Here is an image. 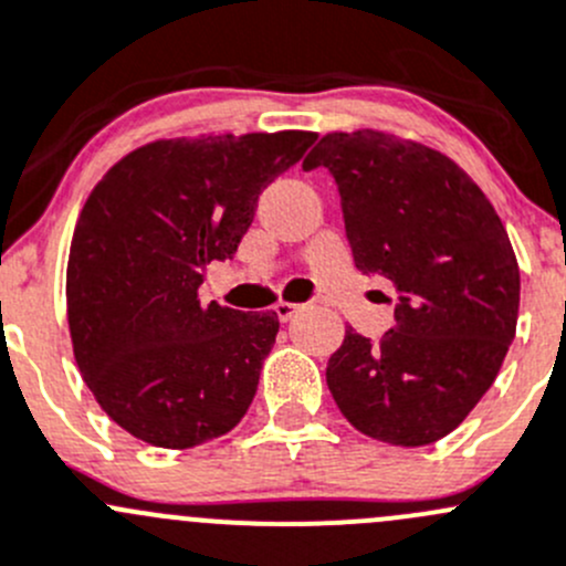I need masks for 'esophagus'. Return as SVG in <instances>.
Returning a JSON list of instances; mask_svg holds the SVG:
<instances>
[{"label": "esophagus", "instance_id": "esophagus-1", "mask_svg": "<svg viewBox=\"0 0 566 566\" xmlns=\"http://www.w3.org/2000/svg\"><path fill=\"white\" fill-rule=\"evenodd\" d=\"M273 312H276V317L282 323H287L290 317H295V312H301L298 304H290V301H279L276 306H273Z\"/></svg>", "mask_w": 566, "mask_h": 566}]
</instances>
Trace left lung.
I'll list each match as a JSON object with an SVG mask.
<instances>
[{
	"label": "left lung",
	"mask_w": 566,
	"mask_h": 566,
	"mask_svg": "<svg viewBox=\"0 0 566 566\" xmlns=\"http://www.w3.org/2000/svg\"><path fill=\"white\" fill-rule=\"evenodd\" d=\"M334 177L356 268L392 282L378 343L345 328L326 384L373 440H442L495 381L520 310V268L479 185L440 151L384 132H332L304 160Z\"/></svg>",
	"instance_id": "1"
}]
</instances>
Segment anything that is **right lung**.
Masks as SVG:
<instances>
[{
  "instance_id": "right-lung-1",
  "label": "right lung",
  "mask_w": 566,
  "mask_h": 566,
  "mask_svg": "<svg viewBox=\"0 0 566 566\" xmlns=\"http://www.w3.org/2000/svg\"><path fill=\"white\" fill-rule=\"evenodd\" d=\"M315 132L174 137L115 163L87 196L65 276L69 328L98 406L137 440L196 448L243 420L276 343V312L201 304L262 190Z\"/></svg>"
}]
</instances>
